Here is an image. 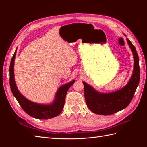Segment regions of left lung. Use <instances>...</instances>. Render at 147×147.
<instances>
[{"instance_id": "8db88e82", "label": "left lung", "mask_w": 147, "mask_h": 147, "mask_svg": "<svg viewBox=\"0 0 147 147\" xmlns=\"http://www.w3.org/2000/svg\"><path fill=\"white\" fill-rule=\"evenodd\" d=\"M126 40L134 56V70L125 86L113 92L100 93L83 82L86 105L96 114L109 115L117 113L127 107L134 97L140 80L139 59L134 45L128 38Z\"/></svg>"}]
</instances>
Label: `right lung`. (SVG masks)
I'll use <instances>...</instances> for the list:
<instances>
[{
    "label": "right lung",
    "instance_id": "1",
    "mask_svg": "<svg viewBox=\"0 0 147 147\" xmlns=\"http://www.w3.org/2000/svg\"><path fill=\"white\" fill-rule=\"evenodd\" d=\"M16 50L13 55L10 65V85L13 96L24 110L30 117L40 119H47L56 117L61 113L63 109L67 92L74 83L72 80L61 86L55 95V99L51 104H40L34 103L27 99L18 91L14 78V62Z\"/></svg>",
    "mask_w": 147,
    "mask_h": 147
}]
</instances>
